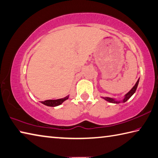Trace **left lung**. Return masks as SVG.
Listing matches in <instances>:
<instances>
[{"instance_id":"8db88e82","label":"left lung","mask_w":158,"mask_h":158,"mask_svg":"<svg viewBox=\"0 0 158 158\" xmlns=\"http://www.w3.org/2000/svg\"><path fill=\"white\" fill-rule=\"evenodd\" d=\"M139 79L137 80V81L136 82V84H135V85L133 87V88L131 89V90L128 92V93L126 94L125 95V97H124V99H123V102H126L127 101V100L130 98V97L133 95V94L135 93V91H136V89H137V85H138V83H139ZM103 98H104L105 100H106V101H108V102H110V103H114V104H119V103H120V102H116V101H114V99H112V98H110V97H103Z\"/></svg>"}]
</instances>
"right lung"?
Instances as JSON below:
<instances>
[{
	"mask_svg": "<svg viewBox=\"0 0 158 158\" xmlns=\"http://www.w3.org/2000/svg\"><path fill=\"white\" fill-rule=\"evenodd\" d=\"M68 97L69 96H67L64 97V98H62V99H55V100H45V101L44 102H41L42 104H44L45 106H52V107H54V106H59L60 104H61L65 100L68 99Z\"/></svg>",
	"mask_w": 158,
	"mask_h": 158,
	"instance_id": "add662e5",
	"label": "right lung"
}]
</instances>
